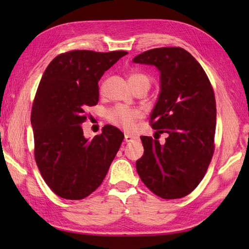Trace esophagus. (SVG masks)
<instances>
[{
    "mask_svg": "<svg viewBox=\"0 0 249 249\" xmlns=\"http://www.w3.org/2000/svg\"><path fill=\"white\" fill-rule=\"evenodd\" d=\"M135 139H137V137L131 136V135H129V134H125V141H126V142H130V141H133V140H135Z\"/></svg>",
    "mask_w": 249,
    "mask_h": 249,
    "instance_id": "obj_1",
    "label": "esophagus"
}]
</instances>
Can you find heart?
Wrapping results in <instances>:
<instances>
[{
  "label": "heart",
  "instance_id": "1",
  "mask_svg": "<svg viewBox=\"0 0 249 249\" xmlns=\"http://www.w3.org/2000/svg\"><path fill=\"white\" fill-rule=\"evenodd\" d=\"M128 82L130 86L136 83L144 82L150 86V78L145 73L142 72H130L128 76ZM142 115V112L139 109L128 108L125 106H116V107L109 110L108 121L111 124L119 126L121 128L130 129L133 128L135 122Z\"/></svg>",
  "mask_w": 249,
  "mask_h": 249
}]
</instances>
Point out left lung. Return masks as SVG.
<instances>
[{
	"mask_svg": "<svg viewBox=\"0 0 249 249\" xmlns=\"http://www.w3.org/2000/svg\"><path fill=\"white\" fill-rule=\"evenodd\" d=\"M133 62L154 65L160 71V93L150 123L157 133L168 135L163 144L140 137L144 153L136 162L137 172L158 197L183 198L202 181L214 153L212 84L198 61L179 47L147 50Z\"/></svg>",
	"mask_w": 249,
	"mask_h": 249,
	"instance_id": "left-lung-1",
	"label": "left lung"
}]
</instances>
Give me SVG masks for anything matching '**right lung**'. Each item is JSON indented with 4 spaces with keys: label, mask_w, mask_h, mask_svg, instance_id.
I'll list each match as a JSON object with an SVG mask.
<instances>
[{
    "label": "right lung",
    "mask_w": 249,
    "mask_h": 249,
    "mask_svg": "<svg viewBox=\"0 0 249 249\" xmlns=\"http://www.w3.org/2000/svg\"><path fill=\"white\" fill-rule=\"evenodd\" d=\"M126 51L72 50L55 56L40 79L31 113L34 156L46 184L63 199L81 200L103 183L124 135L112 125L83 136L87 109L97 105L98 81Z\"/></svg>",
    "instance_id": "1"
}]
</instances>
